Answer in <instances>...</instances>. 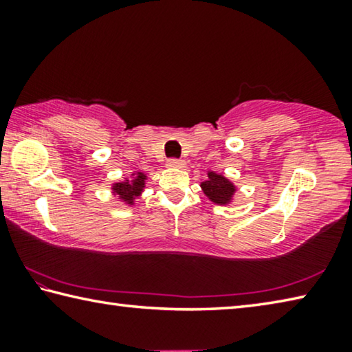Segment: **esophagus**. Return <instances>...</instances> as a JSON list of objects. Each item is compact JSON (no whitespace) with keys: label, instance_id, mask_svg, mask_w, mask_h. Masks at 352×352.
Listing matches in <instances>:
<instances>
[{"label":"esophagus","instance_id":"esophagus-1","mask_svg":"<svg viewBox=\"0 0 352 352\" xmlns=\"http://www.w3.org/2000/svg\"><path fill=\"white\" fill-rule=\"evenodd\" d=\"M168 166H169V168H177V169H183V168H186V163H184V162H183V160L170 158V160H168Z\"/></svg>","mask_w":352,"mask_h":352}]
</instances>
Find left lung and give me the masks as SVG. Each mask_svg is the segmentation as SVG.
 Here are the masks:
<instances>
[{
	"mask_svg": "<svg viewBox=\"0 0 352 352\" xmlns=\"http://www.w3.org/2000/svg\"><path fill=\"white\" fill-rule=\"evenodd\" d=\"M208 178L205 182L200 183V188L204 190V194L210 199L212 204L220 206H228L233 204L234 195L237 192V186L226 178L223 174H217L214 170L206 172Z\"/></svg>",
	"mask_w": 352,
	"mask_h": 352,
	"instance_id": "8db88e82",
	"label": "left lung"
}]
</instances>
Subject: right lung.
<instances>
[{"mask_svg": "<svg viewBox=\"0 0 352 352\" xmlns=\"http://www.w3.org/2000/svg\"><path fill=\"white\" fill-rule=\"evenodd\" d=\"M147 174L141 170H135L130 174L129 178H124V180L115 182L111 184V194L118 197L122 204L127 206L135 205V199H138L142 195L146 189V182H147Z\"/></svg>", "mask_w": 352, "mask_h": 352, "instance_id": "1", "label": "right lung"}]
</instances>
